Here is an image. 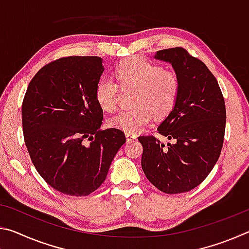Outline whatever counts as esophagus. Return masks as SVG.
<instances>
[{"mask_svg": "<svg viewBox=\"0 0 249 249\" xmlns=\"http://www.w3.org/2000/svg\"><path fill=\"white\" fill-rule=\"evenodd\" d=\"M126 136V140H127V142H132V141H135L137 138V136L135 134H132V133H126L125 134Z\"/></svg>", "mask_w": 249, "mask_h": 249, "instance_id": "1", "label": "esophagus"}]
</instances>
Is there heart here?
Returning <instances> with one entry per match:
<instances>
[{
	"label": "heart",
	"instance_id": "heart-1",
	"mask_svg": "<svg viewBox=\"0 0 249 249\" xmlns=\"http://www.w3.org/2000/svg\"><path fill=\"white\" fill-rule=\"evenodd\" d=\"M116 79L121 87L136 88L134 105L122 109L108 119V125L125 133H137L155 116L169 114L179 95V80L174 72L144 57H134L121 62L116 68ZM119 84L111 77H103L96 84L95 99L104 111L116 107Z\"/></svg>",
	"mask_w": 249,
	"mask_h": 249
}]
</instances>
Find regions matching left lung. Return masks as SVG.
<instances>
[{
    "instance_id": "1",
    "label": "left lung",
    "mask_w": 249,
    "mask_h": 249,
    "mask_svg": "<svg viewBox=\"0 0 249 249\" xmlns=\"http://www.w3.org/2000/svg\"><path fill=\"white\" fill-rule=\"evenodd\" d=\"M155 59L172 66L180 89L158 133L172 142L141 136L142 168L160 191L176 195L197 187L215 166L224 142L226 109L216 79L199 59L181 47L162 49Z\"/></svg>"
}]
</instances>
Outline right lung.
Wrapping results in <instances>:
<instances>
[{
    "label": "right lung",
    "instance_id": "right-lung-1",
    "mask_svg": "<svg viewBox=\"0 0 249 249\" xmlns=\"http://www.w3.org/2000/svg\"><path fill=\"white\" fill-rule=\"evenodd\" d=\"M103 71L100 57L60 58L35 74L24 96L23 133L29 156L46 182L65 195L95 191L126 142L122 130L100 128L103 111L95 88Z\"/></svg>",
    "mask_w": 249,
    "mask_h": 249
}]
</instances>
